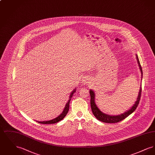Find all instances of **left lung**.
Returning a JSON list of instances; mask_svg holds the SVG:
<instances>
[{
	"mask_svg": "<svg viewBox=\"0 0 155 155\" xmlns=\"http://www.w3.org/2000/svg\"><path fill=\"white\" fill-rule=\"evenodd\" d=\"M137 59L138 64L139 67H140V69L142 77L143 73H142V67L140 66V60H139V59H138L137 55ZM141 92H142V87H140L138 96L137 97V100L135 102V104L133 105V107L129 110L125 111V113H124L123 114H121L120 115L114 116H110V115L104 114L98 109V107H97L95 102V94H94V92L92 90H90L89 94H90V96H91V109L92 111V113H93L94 115L95 116V117L97 120H99L101 121H102L103 123H116L120 122V121H122L123 120L127 118L129 115H130L131 113H133L135 110L137 109V107H138V106L139 104L140 101Z\"/></svg>",
	"mask_w": 155,
	"mask_h": 155,
	"instance_id": "1",
	"label": "left lung"
}]
</instances>
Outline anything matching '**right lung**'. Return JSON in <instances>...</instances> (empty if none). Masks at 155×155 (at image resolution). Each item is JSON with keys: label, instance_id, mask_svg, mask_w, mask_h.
<instances>
[{"label": "right lung", "instance_id": "right-lung-1", "mask_svg": "<svg viewBox=\"0 0 155 155\" xmlns=\"http://www.w3.org/2000/svg\"><path fill=\"white\" fill-rule=\"evenodd\" d=\"M75 92V89H74L72 92V93L71 94V95H70V99L68 101V102L67 103L66 105L64 107V109L63 111L62 112V113L61 114H60L59 116L56 118H54L53 120H49V121H37L38 123H41V124H54V123H56L58 122H59L60 121H61V120H63V118H64V117L66 116L68 113V111L69 110V106H70V102L71 99V97L73 95V94Z\"/></svg>", "mask_w": 155, "mask_h": 155}]
</instances>
